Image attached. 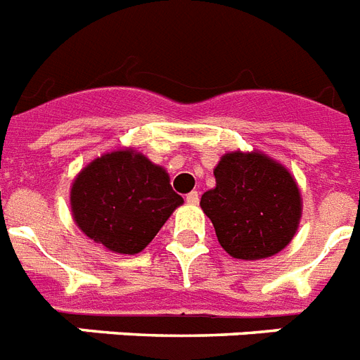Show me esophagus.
I'll use <instances>...</instances> for the list:
<instances>
[{
    "label": "esophagus",
    "instance_id": "1",
    "mask_svg": "<svg viewBox=\"0 0 360 360\" xmlns=\"http://www.w3.org/2000/svg\"><path fill=\"white\" fill-rule=\"evenodd\" d=\"M198 198H200V197H198L197 191H191V193H189L188 197H186V202L193 204V206H195V204H198Z\"/></svg>",
    "mask_w": 360,
    "mask_h": 360
}]
</instances>
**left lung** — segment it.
Instances as JSON below:
<instances>
[{"mask_svg": "<svg viewBox=\"0 0 360 360\" xmlns=\"http://www.w3.org/2000/svg\"><path fill=\"white\" fill-rule=\"evenodd\" d=\"M200 198L221 247L238 260H262L294 240L303 198L292 172L258 150L229 152Z\"/></svg>", "mask_w": 360, "mask_h": 360, "instance_id": "left-lung-1", "label": "left lung"}]
</instances>
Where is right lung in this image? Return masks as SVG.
I'll use <instances>...</instances> for the list:
<instances>
[{
	"label": "right lung",
	"instance_id": "1",
	"mask_svg": "<svg viewBox=\"0 0 360 360\" xmlns=\"http://www.w3.org/2000/svg\"><path fill=\"white\" fill-rule=\"evenodd\" d=\"M180 204L165 169L130 146L93 160L70 188L77 229L119 255L143 251Z\"/></svg>",
	"mask_w": 360,
	"mask_h": 360
}]
</instances>
